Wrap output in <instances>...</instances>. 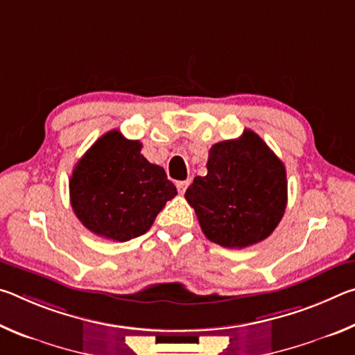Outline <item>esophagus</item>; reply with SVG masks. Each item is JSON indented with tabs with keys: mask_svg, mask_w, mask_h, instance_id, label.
<instances>
[{
	"mask_svg": "<svg viewBox=\"0 0 355 355\" xmlns=\"http://www.w3.org/2000/svg\"><path fill=\"white\" fill-rule=\"evenodd\" d=\"M188 186H189V180H184V182H177V189L180 194H183Z\"/></svg>",
	"mask_w": 355,
	"mask_h": 355,
	"instance_id": "34e87169",
	"label": "esophagus"
}]
</instances>
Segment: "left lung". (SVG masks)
Listing matches in <instances>:
<instances>
[{"mask_svg": "<svg viewBox=\"0 0 355 355\" xmlns=\"http://www.w3.org/2000/svg\"><path fill=\"white\" fill-rule=\"evenodd\" d=\"M207 175L184 192L205 236L222 248L243 249L266 239L286 208V171L254 131L209 148Z\"/></svg>", "mask_w": 355, "mask_h": 355, "instance_id": "obj_1", "label": "left lung"}]
</instances>
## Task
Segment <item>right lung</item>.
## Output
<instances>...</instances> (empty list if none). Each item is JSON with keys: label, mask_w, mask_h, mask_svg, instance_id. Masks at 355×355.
Returning a JSON list of instances; mask_svg holds the SVG:
<instances>
[{"label": "right lung", "mask_w": 355, "mask_h": 355, "mask_svg": "<svg viewBox=\"0 0 355 355\" xmlns=\"http://www.w3.org/2000/svg\"><path fill=\"white\" fill-rule=\"evenodd\" d=\"M142 144L107 131L78 161L70 177V203L97 236L125 243L146 233L166 202L177 196L161 166L141 155Z\"/></svg>", "instance_id": "right-lung-1"}]
</instances>
